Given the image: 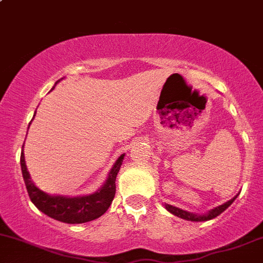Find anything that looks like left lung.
I'll list each match as a JSON object with an SVG mask.
<instances>
[{
    "label": "left lung",
    "mask_w": 263,
    "mask_h": 263,
    "mask_svg": "<svg viewBox=\"0 0 263 263\" xmlns=\"http://www.w3.org/2000/svg\"><path fill=\"white\" fill-rule=\"evenodd\" d=\"M238 195H236L235 197L231 198L230 201H227L226 203L221 204V206H217L215 207V209L211 210V211H209L207 213H204V215H197V213H192V212H189V211H184V210H181L178 209V207H175V206H171V204H167L164 203V207H166V210L168 212H171L172 215L177 216V217L180 218H183V220H187V221H193V222H201V221H209V220H212V218L217 217L218 215H221L222 212L224 211L226 209H229V207L232 204V202L237 198Z\"/></svg>",
    "instance_id": "obj_1"
}]
</instances>
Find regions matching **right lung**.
Returning a JSON list of instances; mask_svg holds the SVG:
<instances>
[{
	"label": "right lung",
	"mask_w": 263,
	"mask_h": 263,
	"mask_svg": "<svg viewBox=\"0 0 263 263\" xmlns=\"http://www.w3.org/2000/svg\"><path fill=\"white\" fill-rule=\"evenodd\" d=\"M34 116H36V112L33 115V117ZM123 157H125V154L117 158V161L109 171L105 184L99 191L87 196H77V197L52 196L34 186V183L31 181L27 167H26L24 146H22L21 161L20 162H21L22 176H24L28 196L40 211L47 215L48 217L65 222V223H85V222L93 221L101 217L111 206L115 193H116V177L121 168V164H122Z\"/></svg>",
	"instance_id": "1"
}]
</instances>
